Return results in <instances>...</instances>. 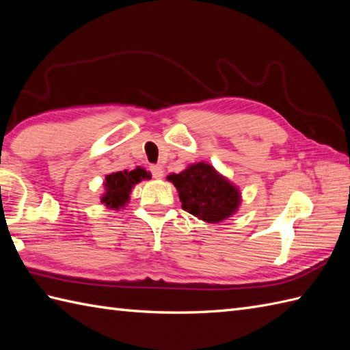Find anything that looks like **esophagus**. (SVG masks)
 I'll list each match as a JSON object with an SVG mask.
<instances>
[{
  "label": "esophagus",
  "mask_w": 350,
  "mask_h": 350,
  "mask_svg": "<svg viewBox=\"0 0 350 350\" xmlns=\"http://www.w3.org/2000/svg\"><path fill=\"white\" fill-rule=\"evenodd\" d=\"M150 173H152V176L154 177V179H161V177L163 176V170L159 165H152L150 167Z\"/></svg>",
  "instance_id": "1"
}]
</instances>
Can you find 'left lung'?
<instances>
[{"mask_svg":"<svg viewBox=\"0 0 350 350\" xmlns=\"http://www.w3.org/2000/svg\"><path fill=\"white\" fill-rule=\"evenodd\" d=\"M168 180L179 191L182 209L206 222L224 221L239 207V191L209 163H194L179 174H170Z\"/></svg>","mask_w":350,"mask_h":350,"instance_id":"1","label":"left lung"}]
</instances>
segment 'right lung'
Segmentation results:
<instances>
[{
	"label": "right lung",
	"mask_w": 350,
	"mask_h": 350,
	"mask_svg": "<svg viewBox=\"0 0 350 350\" xmlns=\"http://www.w3.org/2000/svg\"><path fill=\"white\" fill-rule=\"evenodd\" d=\"M143 179H150V174L139 167L132 171L124 170L108 174L105 177V196L102 197V203L117 211L128 203L133 185Z\"/></svg>",
	"instance_id": "obj_1"
}]
</instances>
